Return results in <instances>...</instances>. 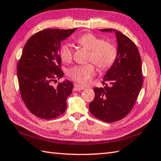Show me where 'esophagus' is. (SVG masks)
<instances>
[{
  "instance_id": "1",
  "label": "esophagus",
  "mask_w": 161,
  "mask_h": 161,
  "mask_svg": "<svg viewBox=\"0 0 161 161\" xmlns=\"http://www.w3.org/2000/svg\"><path fill=\"white\" fill-rule=\"evenodd\" d=\"M75 87H76V90H83L85 89V87L83 86H81V85H75Z\"/></svg>"
}]
</instances>
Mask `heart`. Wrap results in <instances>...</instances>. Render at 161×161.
I'll list each match as a JSON object with an SVG mask.
<instances>
[{"label": "heart", "instance_id": "obj_1", "mask_svg": "<svg viewBox=\"0 0 161 161\" xmlns=\"http://www.w3.org/2000/svg\"><path fill=\"white\" fill-rule=\"evenodd\" d=\"M77 43L90 51L88 60L92 61L101 70H105L115 61L117 50L115 46L92 34H85L76 39ZM60 56L65 62L72 58V50L69 44L65 43L60 48ZM96 74L92 63L75 66L69 70V77L82 85H87Z\"/></svg>", "mask_w": 161, "mask_h": 161}]
</instances>
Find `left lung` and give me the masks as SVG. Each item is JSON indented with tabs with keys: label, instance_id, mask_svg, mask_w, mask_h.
Wrapping results in <instances>:
<instances>
[{
	"label": "left lung",
	"instance_id": "8db88e82",
	"mask_svg": "<svg viewBox=\"0 0 161 161\" xmlns=\"http://www.w3.org/2000/svg\"><path fill=\"white\" fill-rule=\"evenodd\" d=\"M117 42V55L103 77L104 87L94 88L95 97L89 108L93 116L107 123L121 120L130 113L142 86L141 58L133 41L114 29Z\"/></svg>",
	"mask_w": 161,
	"mask_h": 161
}]
</instances>
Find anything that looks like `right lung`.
I'll return each mask as SVG.
<instances>
[{
  "label": "right lung",
  "mask_w": 161,
  "mask_h": 161,
  "mask_svg": "<svg viewBox=\"0 0 161 161\" xmlns=\"http://www.w3.org/2000/svg\"><path fill=\"white\" fill-rule=\"evenodd\" d=\"M76 30H44L31 36L24 46L17 65L21 97L27 109L41 119H56L65 112L74 85L66 79L56 87L52 83L64 75L60 68L61 42Z\"/></svg>",
  "instance_id": "1"
}]
</instances>
